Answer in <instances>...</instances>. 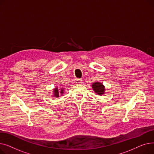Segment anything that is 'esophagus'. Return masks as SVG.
<instances>
[{"mask_svg":"<svg viewBox=\"0 0 154 154\" xmlns=\"http://www.w3.org/2000/svg\"><path fill=\"white\" fill-rule=\"evenodd\" d=\"M82 83V80L81 79H75V84H80Z\"/></svg>","mask_w":154,"mask_h":154,"instance_id":"1","label":"esophagus"}]
</instances>
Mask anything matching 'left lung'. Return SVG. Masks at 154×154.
<instances>
[{"label":"left lung","instance_id":"8db88e82","mask_svg":"<svg viewBox=\"0 0 154 154\" xmlns=\"http://www.w3.org/2000/svg\"><path fill=\"white\" fill-rule=\"evenodd\" d=\"M92 89L95 93L99 95H102L105 94L106 87L100 82H95L92 85Z\"/></svg>","mask_w":154,"mask_h":154}]
</instances>
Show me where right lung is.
<instances>
[{
  "label": "right lung",
  "mask_w": 154,
  "mask_h": 154,
  "mask_svg": "<svg viewBox=\"0 0 154 154\" xmlns=\"http://www.w3.org/2000/svg\"><path fill=\"white\" fill-rule=\"evenodd\" d=\"M64 91H65V88L62 87L61 89L59 91V89H58V87H55V88H54V89H53V94H52L53 96L54 97H55V98H58V97H59L60 94L61 95H63Z\"/></svg>",
  "instance_id": "right-lung-1"
}]
</instances>
